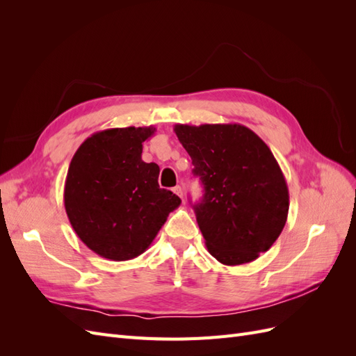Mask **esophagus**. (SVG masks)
<instances>
[{
	"mask_svg": "<svg viewBox=\"0 0 356 356\" xmlns=\"http://www.w3.org/2000/svg\"><path fill=\"white\" fill-rule=\"evenodd\" d=\"M174 193H175V195H178L181 199L184 197V191H182V188H181L179 186H177V187L174 188Z\"/></svg>",
	"mask_w": 356,
	"mask_h": 356,
	"instance_id": "esophagus-1",
	"label": "esophagus"
}]
</instances>
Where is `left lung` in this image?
I'll list each match as a JSON object with an SVG mask.
<instances>
[{
  "mask_svg": "<svg viewBox=\"0 0 356 356\" xmlns=\"http://www.w3.org/2000/svg\"><path fill=\"white\" fill-rule=\"evenodd\" d=\"M199 177L203 197L193 204L209 254L225 266L257 260L281 234L289 195L263 139L242 124H175Z\"/></svg>",
  "mask_w": 356,
  "mask_h": 356,
  "instance_id": "obj_1",
  "label": "left lung"
}]
</instances>
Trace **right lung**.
Masks as SVG:
<instances>
[{
	"label": "right lung",
	"instance_id": "add662e5",
	"mask_svg": "<svg viewBox=\"0 0 356 356\" xmlns=\"http://www.w3.org/2000/svg\"><path fill=\"white\" fill-rule=\"evenodd\" d=\"M156 127H115L89 136L65 179V211L83 243L113 261L141 255L181 199L159 187V166L143 160Z\"/></svg>",
	"mask_w": 356,
	"mask_h": 356
}]
</instances>
